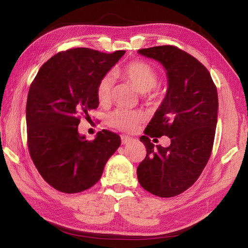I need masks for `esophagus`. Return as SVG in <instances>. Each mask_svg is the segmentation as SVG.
Wrapping results in <instances>:
<instances>
[{
	"mask_svg": "<svg viewBox=\"0 0 248 248\" xmlns=\"http://www.w3.org/2000/svg\"><path fill=\"white\" fill-rule=\"evenodd\" d=\"M131 140H132V139L129 138V137H127V136H121V141H122L123 145L128 144V142H130Z\"/></svg>",
	"mask_w": 248,
	"mask_h": 248,
	"instance_id": "esophagus-1",
	"label": "esophagus"
}]
</instances>
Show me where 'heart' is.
<instances>
[{"label": "heart", "mask_w": 248, "mask_h": 248, "mask_svg": "<svg viewBox=\"0 0 248 248\" xmlns=\"http://www.w3.org/2000/svg\"><path fill=\"white\" fill-rule=\"evenodd\" d=\"M122 76L130 81L140 93H145L146 98L149 100H154L159 95L155 87L158 82V72L154 67L144 61H133L127 64L121 71ZM115 79L110 73L102 77L97 84L96 96L97 100L102 106L108 104L112 95V88H114ZM141 115L138 111L118 108L111 111L107 118V123L110 127H114L119 130L131 132L137 128L140 122Z\"/></svg>", "instance_id": "obj_1"}]
</instances>
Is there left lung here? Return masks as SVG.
<instances>
[{"instance_id":"8db88e82","label":"left lung","mask_w":248,"mask_h":248,"mask_svg":"<svg viewBox=\"0 0 248 248\" xmlns=\"http://www.w3.org/2000/svg\"><path fill=\"white\" fill-rule=\"evenodd\" d=\"M163 65L168 92L140 137L147 149L138 167L141 187L160 198L184 192L197 181L211 156L218 110L217 89L206 67L172 46L139 49ZM167 135L171 145L154 147L150 137Z\"/></svg>"}]
</instances>
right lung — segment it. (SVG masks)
<instances>
[{
    "instance_id": "1",
    "label": "right lung",
    "mask_w": 248,
    "mask_h": 248,
    "mask_svg": "<svg viewBox=\"0 0 248 248\" xmlns=\"http://www.w3.org/2000/svg\"><path fill=\"white\" fill-rule=\"evenodd\" d=\"M125 54L78 47L58 52L30 86L26 119L30 156L41 177L65 193L84 191L99 181L109 157L121 145L117 133L79 136L80 117L98 108L97 84Z\"/></svg>"
}]
</instances>
